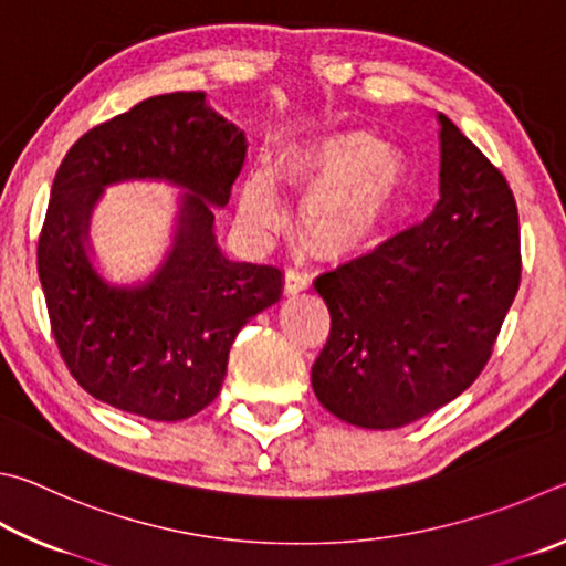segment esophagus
Wrapping results in <instances>:
<instances>
[{
    "instance_id": "1",
    "label": "esophagus",
    "mask_w": 566,
    "mask_h": 566,
    "mask_svg": "<svg viewBox=\"0 0 566 566\" xmlns=\"http://www.w3.org/2000/svg\"><path fill=\"white\" fill-rule=\"evenodd\" d=\"M311 285V277L305 275L298 268H285V283H283V291L285 295H295L305 291Z\"/></svg>"
}]
</instances>
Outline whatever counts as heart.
I'll return each instance as SVG.
<instances>
[{
  "mask_svg": "<svg viewBox=\"0 0 566 566\" xmlns=\"http://www.w3.org/2000/svg\"><path fill=\"white\" fill-rule=\"evenodd\" d=\"M281 171L311 188L298 208V226L313 248L340 258L378 241L408 186L405 156L363 128L321 134L289 146ZM238 216L253 233L281 223L283 208L273 176L258 168L241 186Z\"/></svg>",
  "mask_w": 566,
  "mask_h": 566,
  "instance_id": "b5f03b06",
  "label": "heart"
}]
</instances>
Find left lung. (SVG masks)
<instances>
[{
  "label": "left lung",
  "instance_id": "1",
  "mask_svg": "<svg viewBox=\"0 0 566 566\" xmlns=\"http://www.w3.org/2000/svg\"><path fill=\"white\" fill-rule=\"evenodd\" d=\"M440 201L422 223L315 281L331 335L315 398L365 430H395L458 398L488 365L520 289V216L500 168L448 116Z\"/></svg>",
  "mask_w": 566,
  "mask_h": 566
}]
</instances>
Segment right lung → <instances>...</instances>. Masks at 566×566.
Segmentation results:
<instances>
[{
  "label": "right lung",
  "mask_w": 566,
  "mask_h": 566,
  "mask_svg": "<svg viewBox=\"0 0 566 566\" xmlns=\"http://www.w3.org/2000/svg\"><path fill=\"white\" fill-rule=\"evenodd\" d=\"M245 134L203 92L151 96L86 132L54 176L36 271L69 373L116 410L176 422L216 400L243 325L281 301L275 265L228 261L213 206L245 161ZM168 180L189 191L175 245L146 284L112 286L87 258V218L104 185Z\"/></svg>",
  "instance_id": "add662e5"
}]
</instances>
